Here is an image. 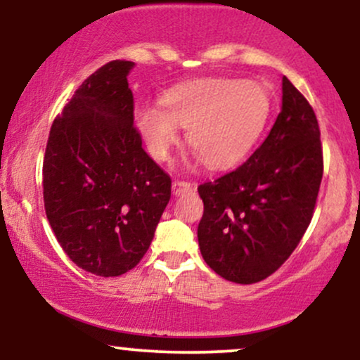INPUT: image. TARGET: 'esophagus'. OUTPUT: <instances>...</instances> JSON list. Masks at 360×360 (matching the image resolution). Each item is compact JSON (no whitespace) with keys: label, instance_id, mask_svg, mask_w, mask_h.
<instances>
[{"label":"esophagus","instance_id":"esophagus-1","mask_svg":"<svg viewBox=\"0 0 360 360\" xmlns=\"http://www.w3.org/2000/svg\"><path fill=\"white\" fill-rule=\"evenodd\" d=\"M191 189H193V184L188 183V181H181V179L172 181V193H174L176 196H181V194L189 193Z\"/></svg>","mask_w":360,"mask_h":360}]
</instances>
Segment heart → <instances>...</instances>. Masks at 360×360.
Returning a JSON list of instances; mask_svg holds the SVG:
<instances>
[{
  "label": "heart",
  "instance_id": "obj_1",
  "mask_svg": "<svg viewBox=\"0 0 360 360\" xmlns=\"http://www.w3.org/2000/svg\"><path fill=\"white\" fill-rule=\"evenodd\" d=\"M158 106L139 105L134 122L147 150L166 160L177 142V127L206 167L223 171L240 164L271 115L269 93L245 79L208 77L176 86L162 94Z\"/></svg>",
  "mask_w": 360,
  "mask_h": 360
}]
</instances>
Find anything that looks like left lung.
<instances>
[{"label": "left lung", "instance_id": "8db88e82", "mask_svg": "<svg viewBox=\"0 0 360 360\" xmlns=\"http://www.w3.org/2000/svg\"><path fill=\"white\" fill-rule=\"evenodd\" d=\"M321 176L316 115L283 77V106L266 140L235 171L198 186L205 205L198 225L205 262L237 284L269 278L307 232Z\"/></svg>", "mask_w": 360, "mask_h": 360}]
</instances>
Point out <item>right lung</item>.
Segmentation results:
<instances>
[{"mask_svg": "<svg viewBox=\"0 0 360 360\" xmlns=\"http://www.w3.org/2000/svg\"><path fill=\"white\" fill-rule=\"evenodd\" d=\"M131 68L111 60L82 82L53 120L44 157V206L57 242L101 278L137 266L171 200V177L134 125Z\"/></svg>", "mask_w": 360, "mask_h": 360, "instance_id": "obj_1", "label": "right lung"}]
</instances>
